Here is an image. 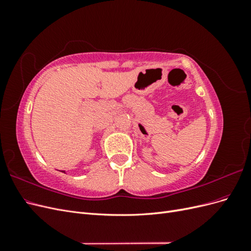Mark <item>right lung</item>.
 I'll return each mask as SVG.
<instances>
[{
  "label": "right lung",
  "instance_id": "obj_1",
  "mask_svg": "<svg viewBox=\"0 0 251 251\" xmlns=\"http://www.w3.org/2000/svg\"><path fill=\"white\" fill-rule=\"evenodd\" d=\"M60 172H62V173H66V172H65V171H60Z\"/></svg>",
  "mask_w": 251,
  "mask_h": 251
}]
</instances>
